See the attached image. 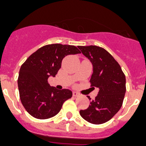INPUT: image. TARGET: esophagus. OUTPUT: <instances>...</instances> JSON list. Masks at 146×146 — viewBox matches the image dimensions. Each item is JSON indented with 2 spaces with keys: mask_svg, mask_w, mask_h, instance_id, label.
Masks as SVG:
<instances>
[{
  "mask_svg": "<svg viewBox=\"0 0 146 146\" xmlns=\"http://www.w3.org/2000/svg\"><path fill=\"white\" fill-rule=\"evenodd\" d=\"M73 95L74 96V97H79L81 94H80L78 92H77L74 91V92H73Z\"/></svg>",
  "mask_w": 146,
  "mask_h": 146,
  "instance_id": "34e87169",
  "label": "esophagus"
}]
</instances>
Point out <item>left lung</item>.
<instances>
[{
	"instance_id": "left-lung-1",
	"label": "left lung",
	"mask_w": 146,
	"mask_h": 146,
	"mask_svg": "<svg viewBox=\"0 0 146 146\" xmlns=\"http://www.w3.org/2000/svg\"><path fill=\"white\" fill-rule=\"evenodd\" d=\"M92 64V86L99 89L87 109L81 110V117L89 123L101 124L112 119L120 110L126 92V78L119 64L106 49L97 46H78ZM89 100H91L87 96Z\"/></svg>"
}]
</instances>
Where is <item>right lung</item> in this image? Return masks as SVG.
Here are the masks:
<instances>
[{
  "label": "right lung",
  "instance_id": "right-lung-1",
  "mask_svg": "<svg viewBox=\"0 0 146 146\" xmlns=\"http://www.w3.org/2000/svg\"><path fill=\"white\" fill-rule=\"evenodd\" d=\"M80 53L75 46L49 44L38 48L22 64L17 81L19 97L32 116L38 119L53 117L71 98L70 89L59 90L51 86L48 78L55 77L65 56Z\"/></svg>",
  "mask_w": 146,
  "mask_h": 146
}]
</instances>
